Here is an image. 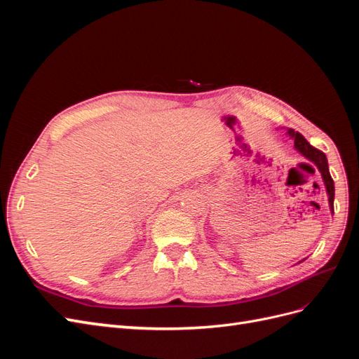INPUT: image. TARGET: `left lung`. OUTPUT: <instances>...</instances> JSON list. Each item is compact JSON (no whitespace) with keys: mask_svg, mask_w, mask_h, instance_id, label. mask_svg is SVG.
I'll list each match as a JSON object with an SVG mask.
<instances>
[{"mask_svg":"<svg viewBox=\"0 0 359 359\" xmlns=\"http://www.w3.org/2000/svg\"><path fill=\"white\" fill-rule=\"evenodd\" d=\"M287 135L293 139V147H295L298 153L302 154L307 160H310L313 165H316V168L319 169L323 184H325V189H327L330 210L334 214V181H332L331 173H330L327 156H325L320 149L311 147L307 142V139L304 137L301 133L295 132V130L287 128Z\"/></svg>","mask_w":359,"mask_h":359,"instance_id":"1","label":"left lung"}]
</instances>
